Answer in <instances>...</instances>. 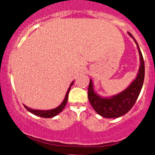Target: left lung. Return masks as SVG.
<instances>
[{
	"mask_svg": "<svg viewBox=\"0 0 155 155\" xmlns=\"http://www.w3.org/2000/svg\"><path fill=\"white\" fill-rule=\"evenodd\" d=\"M129 35L134 39L140 53V67L136 79L124 91L109 98L102 97L94 92L91 79L89 82L87 97L93 109L101 116L108 118H118L125 115L134 107L143 87L145 77V63L143 54L137 40L130 33Z\"/></svg>",
	"mask_w": 155,
	"mask_h": 155,
	"instance_id": "left-lung-1",
	"label": "left lung"
}]
</instances>
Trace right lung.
Wrapping results in <instances>:
<instances>
[{
	"instance_id": "right-lung-1",
	"label": "right lung",
	"mask_w": 155,
	"mask_h": 155,
	"mask_svg": "<svg viewBox=\"0 0 155 155\" xmlns=\"http://www.w3.org/2000/svg\"><path fill=\"white\" fill-rule=\"evenodd\" d=\"M73 82H74V81L70 84V87H69L68 91H67L66 96H65L64 100L63 101V102L61 104L60 106L56 107L55 109H50V110H37V109H31V108L26 107L25 105H24V107H25V109H27L28 111H29L31 113L34 114V115H37V116L43 117V118H52V117L55 116V115H57L58 114L60 113V112L63 110L64 108L65 107V106H66L67 102H68V94L69 92H70V87H71L72 85H73Z\"/></svg>"
}]
</instances>
